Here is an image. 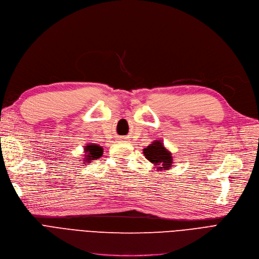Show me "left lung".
I'll return each instance as SVG.
<instances>
[{
    "mask_svg": "<svg viewBox=\"0 0 259 259\" xmlns=\"http://www.w3.org/2000/svg\"><path fill=\"white\" fill-rule=\"evenodd\" d=\"M144 154L151 163L157 166V168H164V170L169 169L172 164L171 154L164 148L160 141H154L144 149Z\"/></svg>",
    "mask_w": 259,
    "mask_h": 259,
    "instance_id": "obj_1",
    "label": "left lung"
}]
</instances>
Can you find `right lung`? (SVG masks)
<instances>
[{
  "label": "right lung",
  "mask_w": 259,
  "mask_h": 259,
  "mask_svg": "<svg viewBox=\"0 0 259 259\" xmlns=\"http://www.w3.org/2000/svg\"><path fill=\"white\" fill-rule=\"evenodd\" d=\"M85 153H88L87 155V159L92 160L95 158H100L103 154V149L100 146H95V145H89L85 148Z\"/></svg>",
  "instance_id": "add662e5"
}]
</instances>
